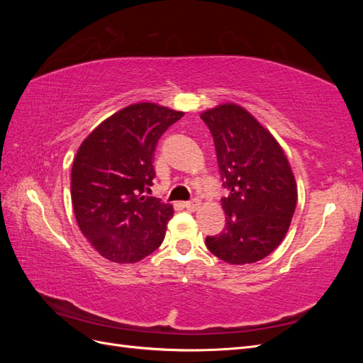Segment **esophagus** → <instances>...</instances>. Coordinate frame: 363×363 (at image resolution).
Masks as SVG:
<instances>
[{
  "label": "esophagus",
  "mask_w": 363,
  "mask_h": 363,
  "mask_svg": "<svg viewBox=\"0 0 363 363\" xmlns=\"http://www.w3.org/2000/svg\"><path fill=\"white\" fill-rule=\"evenodd\" d=\"M200 201L199 200H192V201H186V203H183V207H186V208H188V211H196V208H199L200 207Z\"/></svg>",
  "instance_id": "1"
}]
</instances>
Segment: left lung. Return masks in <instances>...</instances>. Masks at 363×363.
I'll use <instances>...</instances> for the list:
<instances>
[{
  "instance_id": "left-lung-1",
  "label": "left lung",
  "mask_w": 363,
  "mask_h": 363,
  "mask_svg": "<svg viewBox=\"0 0 363 363\" xmlns=\"http://www.w3.org/2000/svg\"><path fill=\"white\" fill-rule=\"evenodd\" d=\"M215 140L225 227L207 236L208 251L232 265L267 257L286 236L296 206V183L277 139L247 108L224 103L201 115Z\"/></svg>"
}]
</instances>
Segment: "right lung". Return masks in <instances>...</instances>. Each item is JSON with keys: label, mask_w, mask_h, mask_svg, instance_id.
<instances>
[{"label": "right lung", "mask_w": 363, "mask_h": 363, "mask_svg": "<svg viewBox=\"0 0 363 363\" xmlns=\"http://www.w3.org/2000/svg\"><path fill=\"white\" fill-rule=\"evenodd\" d=\"M183 115L156 103L130 104L95 127L77 151L71 171L75 219L107 260L135 263L163 242L174 208L145 192L156 175L157 142Z\"/></svg>", "instance_id": "obj_1"}]
</instances>
